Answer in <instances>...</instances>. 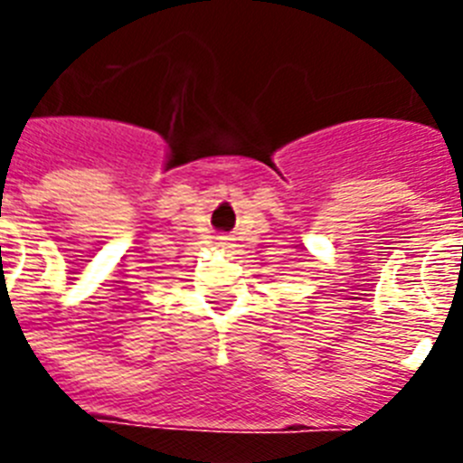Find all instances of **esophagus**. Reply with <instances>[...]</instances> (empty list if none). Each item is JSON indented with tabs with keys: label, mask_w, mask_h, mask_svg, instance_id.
I'll return each instance as SVG.
<instances>
[{
	"label": "esophagus",
	"mask_w": 463,
	"mask_h": 463,
	"mask_svg": "<svg viewBox=\"0 0 463 463\" xmlns=\"http://www.w3.org/2000/svg\"><path fill=\"white\" fill-rule=\"evenodd\" d=\"M222 241H227V239H224V236H222Z\"/></svg>",
	"instance_id": "1"
}]
</instances>
